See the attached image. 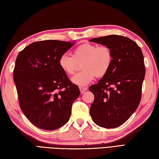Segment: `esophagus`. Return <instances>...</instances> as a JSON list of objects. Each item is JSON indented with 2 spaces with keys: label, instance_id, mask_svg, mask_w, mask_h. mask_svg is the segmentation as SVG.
<instances>
[{
  "label": "esophagus",
  "instance_id": "esophagus-1",
  "mask_svg": "<svg viewBox=\"0 0 159 159\" xmlns=\"http://www.w3.org/2000/svg\"><path fill=\"white\" fill-rule=\"evenodd\" d=\"M79 89L80 91V93H83L85 92V91L87 90V87H79Z\"/></svg>",
  "mask_w": 159,
  "mask_h": 159
}]
</instances>
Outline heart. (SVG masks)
<instances>
[{
    "label": "heart",
    "mask_w": 159,
    "mask_h": 159,
    "mask_svg": "<svg viewBox=\"0 0 159 159\" xmlns=\"http://www.w3.org/2000/svg\"><path fill=\"white\" fill-rule=\"evenodd\" d=\"M112 62L113 55L109 46L85 43L76 47L72 56L62 55L58 64L64 73L67 76H72L77 70V63H82L83 71L74 76L72 81L76 85L86 86L95 76L100 78L105 76Z\"/></svg>",
    "instance_id": "obj_1"
}]
</instances>
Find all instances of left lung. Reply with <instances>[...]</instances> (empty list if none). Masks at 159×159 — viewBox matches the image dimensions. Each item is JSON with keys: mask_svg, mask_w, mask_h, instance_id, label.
<instances>
[{"mask_svg": "<svg viewBox=\"0 0 159 159\" xmlns=\"http://www.w3.org/2000/svg\"><path fill=\"white\" fill-rule=\"evenodd\" d=\"M109 46L113 62L109 72L89 89L94 95L90 115L98 126L113 128L129 119L140 103L146 74L140 47L126 37L111 35L89 40Z\"/></svg>", "mask_w": 159, "mask_h": 159, "instance_id": "obj_1", "label": "left lung"}]
</instances>
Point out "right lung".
<instances>
[{
  "mask_svg": "<svg viewBox=\"0 0 159 159\" xmlns=\"http://www.w3.org/2000/svg\"><path fill=\"white\" fill-rule=\"evenodd\" d=\"M75 43L44 40L33 42L16 60L13 80L19 104L27 119L43 130H53L68 121L72 106L80 95L60 69L59 59Z\"/></svg>",
  "mask_w": 159,
  "mask_h": 159,
  "instance_id": "add662e5",
  "label": "right lung"
}]
</instances>
